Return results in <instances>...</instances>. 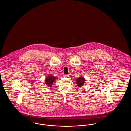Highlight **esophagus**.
<instances>
[{
    "mask_svg": "<svg viewBox=\"0 0 131 131\" xmlns=\"http://www.w3.org/2000/svg\"><path fill=\"white\" fill-rule=\"evenodd\" d=\"M64 77H66V78H67V77H69V75H66V74H64L63 76Z\"/></svg>",
    "mask_w": 131,
    "mask_h": 131,
    "instance_id": "esophagus-1",
    "label": "esophagus"
}]
</instances>
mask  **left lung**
Listing matches in <instances>:
<instances>
[{
	"label": "left lung",
	"mask_w": 131,
	"mask_h": 131,
	"mask_svg": "<svg viewBox=\"0 0 131 131\" xmlns=\"http://www.w3.org/2000/svg\"><path fill=\"white\" fill-rule=\"evenodd\" d=\"M85 82V79L83 76H80L79 78H77L76 79V85L78 86V87H82L83 86Z\"/></svg>",
	"instance_id": "obj_1"
}]
</instances>
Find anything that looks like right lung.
<instances>
[{"label": "right lung", "instance_id": "obj_1", "mask_svg": "<svg viewBox=\"0 0 131 131\" xmlns=\"http://www.w3.org/2000/svg\"><path fill=\"white\" fill-rule=\"evenodd\" d=\"M57 79V77L53 76L52 74H49L47 77L45 78V83L48 86V87H51L53 83L55 81L56 79Z\"/></svg>", "mask_w": 131, "mask_h": 131}]
</instances>
